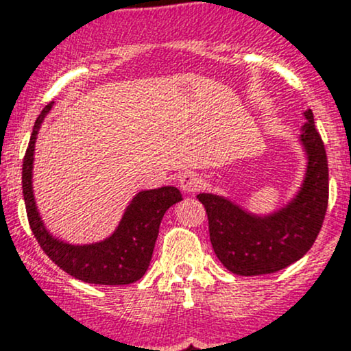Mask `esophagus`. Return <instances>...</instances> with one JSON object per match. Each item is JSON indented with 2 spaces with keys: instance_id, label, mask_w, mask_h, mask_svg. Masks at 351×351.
Instances as JSON below:
<instances>
[{
  "instance_id": "esophagus-1",
  "label": "esophagus",
  "mask_w": 351,
  "mask_h": 351,
  "mask_svg": "<svg viewBox=\"0 0 351 351\" xmlns=\"http://www.w3.org/2000/svg\"><path fill=\"white\" fill-rule=\"evenodd\" d=\"M178 183H180V188L186 193H195L203 188V178H201L198 173H193V171L181 175Z\"/></svg>"
}]
</instances>
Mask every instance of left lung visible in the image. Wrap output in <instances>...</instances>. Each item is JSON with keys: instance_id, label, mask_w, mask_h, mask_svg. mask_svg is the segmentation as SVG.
I'll list each match as a JSON object with an SVG mask.
<instances>
[{"instance_id": "8db88e82", "label": "left lung", "mask_w": 351, "mask_h": 351, "mask_svg": "<svg viewBox=\"0 0 351 351\" xmlns=\"http://www.w3.org/2000/svg\"><path fill=\"white\" fill-rule=\"evenodd\" d=\"M304 115L307 122L300 142L307 153V173L287 206L269 216H256L223 196H196L206 209L215 254L232 274L263 276L282 271L304 257L320 232L328 206V162L312 110Z\"/></svg>"}]
</instances>
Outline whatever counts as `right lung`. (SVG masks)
Returning a JSON list of instances; mask_svg holds the SVG:
<instances>
[{
	"mask_svg": "<svg viewBox=\"0 0 351 351\" xmlns=\"http://www.w3.org/2000/svg\"><path fill=\"white\" fill-rule=\"evenodd\" d=\"M52 104H47L36 120L23 160V196L31 231L52 263L75 279L99 285L134 284L142 279L150 265L163 215L168 208L183 199L180 189L163 186L140 191L125 209L119 228L106 241L74 245L52 237L44 228L33 195L36 135Z\"/></svg>",
	"mask_w": 351,
	"mask_h": 351,
	"instance_id": "add662e5",
	"label": "right lung"
}]
</instances>
